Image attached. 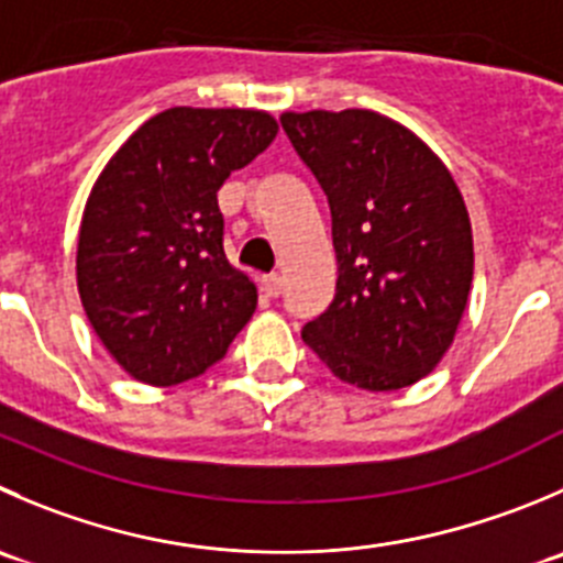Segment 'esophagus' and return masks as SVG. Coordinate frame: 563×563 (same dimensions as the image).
I'll return each instance as SVG.
<instances>
[{
    "label": "esophagus",
    "instance_id": "obj_1",
    "mask_svg": "<svg viewBox=\"0 0 563 563\" xmlns=\"http://www.w3.org/2000/svg\"><path fill=\"white\" fill-rule=\"evenodd\" d=\"M261 288H264L266 297H269V299L280 297V291H283V277H280V275H264V277H261Z\"/></svg>",
    "mask_w": 563,
    "mask_h": 563
}]
</instances>
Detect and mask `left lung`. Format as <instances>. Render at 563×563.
I'll return each instance as SVG.
<instances>
[{"label":"left lung","instance_id":"1","mask_svg":"<svg viewBox=\"0 0 563 563\" xmlns=\"http://www.w3.org/2000/svg\"><path fill=\"white\" fill-rule=\"evenodd\" d=\"M280 123L324 189L338 261L335 297L302 341L349 385H415L454 343L471 294L460 187L423 140L371 109L283 112Z\"/></svg>","mask_w":563,"mask_h":563}]
</instances>
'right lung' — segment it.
Here are the masks:
<instances>
[{"mask_svg": "<svg viewBox=\"0 0 563 563\" xmlns=\"http://www.w3.org/2000/svg\"><path fill=\"white\" fill-rule=\"evenodd\" d=\"M275 134L261 109L173 107L145 120L98 176L76 286L96 335L134 379H195L253 316L258 291L228 264L217 192Z\"/></svg>", "mask_w": 563, "mask_h": 563, "instance_id": "right-lung-1", "label": "right lung"}]
</instances>
